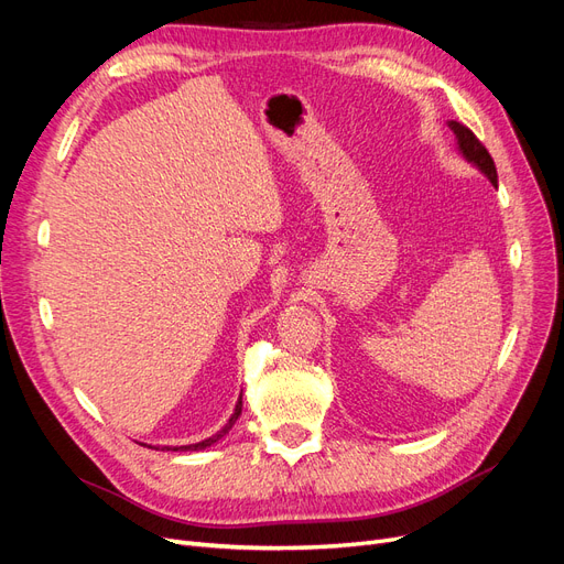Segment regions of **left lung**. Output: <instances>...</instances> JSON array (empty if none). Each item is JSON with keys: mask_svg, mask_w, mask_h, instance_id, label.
<instances>
[{"mask_svg": "<svg viewBox=\"0 0 564 564\" xmlns=\"http://www.w3.org/2000/svg\"><path fill=\"white\" fill-rule=\"evenodd\" d=\"M449 129L456 133V141H458V150L464 152V158L470 162V164H475L477 169H480V172L491 181V185H497L499 181H497V166H494V160H491V155L487 152V148L480 143V139H477V135L468 129V127H464L460 122H449Z\"/></svg>", "mask_w": 564, "mask_h": 564, "instance_id": "obj_1", "label": "left lung"}]
</instances>
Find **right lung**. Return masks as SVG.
<instances>
[{
	"instance_id": "right-lung-1",
	"label": "right lung",
	"mask_w": 564,
	"mask_h": 564,
	"mask_svg": "<svg viewBox=\"0 0 564 564\" xmlns=\"http://www.w3.org/2000/svg\"><path fill=\"white\" fill-rule=\"evenodd\" d=\"M240 414H242V395H240V400H237V404H235V412H232V416L228 419V423L224 425V429H220L216 435H212V437H207V440H202V442H197V445H187V447H174V452H178V449H191V452H197V449H207V447H212L214 442H218L220 437H224L232 425H235V421L240 419Z\"/></svg>"
}]
</instances>
